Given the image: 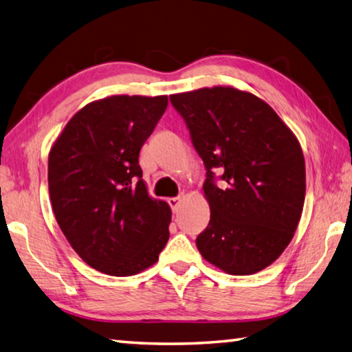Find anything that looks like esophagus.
<instances>
[{
    "label": "esophagus",
    "instance_id": "esophagus-1",
    "mask_svg": "<svg viewBox=\"0 0 352 352\" xmlns=\"http://www.w3.org/2000/svg\"><path fill=\"white\" fill-rule=\"evenodd\" d=\"M181 201L182 199L181 197H170L168 199V205L171 207V211H173V213H177V210H179V205H181Z\"/></svg>",
    "mask_w": 352,
    "mask_h": 352
}]
</instances>
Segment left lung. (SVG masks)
I'll return each instance as SVG.
<instances>
[{
    "label": "left lung",
    "instance_id": "obj_1",
    "mask_svg": "<svg viewBox=\"0 0 352 352\" xmlns=\"http://www.w3.org/2000/svg\"><path fill=\"white\" fill-rule=\"evenodd\" d=\"M204 161L210 223L196 239L205 261L233 276L267 268L288 247L305 202V159L267 102L233 87L170 96Z\"/></svg>",
    "mask_w": 352,
    "mask_h": 352
}]
</instances>
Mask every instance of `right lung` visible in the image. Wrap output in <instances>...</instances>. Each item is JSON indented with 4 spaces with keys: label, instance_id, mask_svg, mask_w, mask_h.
I'll use <instances>...</instances> for the list:
<instances>
[{
    "label": "right lung",
    "instance_id": "right-lung-1",
    "mask_svg": "<svg viewBox=\"0 0 352 352\" xmlns=\"http://www.w3.org/2000/svg\"><path fill=\"white\" fill-rule=\"evenodd\" d=\"M167 104V96L127 95L90 102L50 150L56 222L78 256L101 273H141L170 237L171 210L148 196L139 167V151Z\"/></svg>",
    "mask_w": 352,
    "mask_h": 352
}]
</instances>
